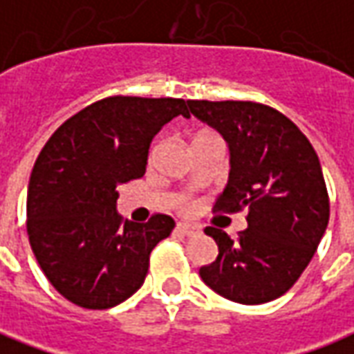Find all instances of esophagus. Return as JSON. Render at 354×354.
<instances>
[{
  "label": "esophagus",
  "mask_w": 354,
  "mask_h": 354,
  "mask_svg": "<svg viewBox=\"0 0 354 354\" xmlns=\"http://www.w3.org/2000/svg\"><path fill=\"white\" fill-rule=\"evenodd\" d=\"M176 233H180V235H185V237H192V235H195V233H197V230H195V227H192V225H187V223H178Z\"/></svg>",
  "instance_id": "1"
}]
</instances>
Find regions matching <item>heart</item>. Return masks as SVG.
I'll return each mask as SVG.
<instances>
[{
  "instance_id": "b5f03b06",
  "label": "heart",
  "mask_w": 354,
  "mask_h": 354,
  "mask_svg": "<svg viewBox=\"0 0 354 354\" xmlns=\"http://www.w3.org/2000/svg\"><path fill=\"white\" fill-rule=\"evenodd\" d=\"M205 136H207V134H203V136H199V138H205ZM199 138H197V140H199ZM155 149H157V146L151 147V153H149L151 157L155 155ZM193 207H195V203H193L189 197H178V199H176V208L180 210V212H192Z\"/></svg>"
}]
</instances>
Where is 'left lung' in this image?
I'll return each instance as SVG.
<instances>
[{
  "label": "left lung",
  "mask_w": 354,
  "mask_h": 354,
  "mask_svg": "<svg viewBox=\"0 0 354 354\" xmlns=\"http://www.w3.org/2000/svg\"><path fill=\"white\" fill-rule=\"evenodd\" d=\"M187 106L230 144V182L214 212L248 210V227L235 241L218 227L205 230L218 245V258L201 267V279L237 304L277 299L296 284L326 231L330 199L319 155L288 117L266 104L187 100Z\"/></svg>",
  "instance_id": "obj_1"
}]
</instances>
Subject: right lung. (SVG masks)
<instances>
[{
	"label": "right lung",
	"instance_id": "obj_1",
	"mask_svg": "<svg viewBox=\"0 0 354 354\" xmlns=\"http://www.w3.org/2000/svg\"><path fill=\"white\" fill-rule=\"evenodd\" d=\"M176 115H189L182 98L108 96L64 121L43 146L28 185V239L68 301L109 309L144 284L149 254L174 220L124 222L117 187L144 176L151 140Z\"/></svg>",
	"mask_w": 354,
	"mask_h": 354
}]
</instances>
